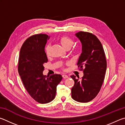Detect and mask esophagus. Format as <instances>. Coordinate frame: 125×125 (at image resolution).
<instances>
[{"label": "esophagus", "instance_id": "34e87169", "mask_svg": "<svg viewBox=\"0 0 125 125\" xmlns=\"http://www.w3.org/2000/svg\"><path fill=\"white\" fill-rule=\"evenodd\" d=\"M62 76L63 78H64V79H66V78H67L69 77V76L66 75H62Z\"/></svg>", "mask_w": 125, "mask_h": 125}]
</instances>
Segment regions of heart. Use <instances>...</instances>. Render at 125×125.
Listing matches in <instances>:
<instances>
[{
  "label": "heart",
  "instance_id": "heart-1",
  "mask_svg": "<svg viewBox=\"0 0 125 125\" xmlns=\"http://www.w3.org/2000/svg\"><path fill=\"white\" fill-rule=\"evenodd\" d=\"M59 42H60V44L62 46L63 48H65V49H70L73 43V40H72L70 38H69V37L67 36L61 37V38L59 39ZM50 51V45L49 44H48L46 45V47L45 48V52L47 56L49 55Z\"/></svg>",
  "mask_w": 125,
  "mask_h": 125
}]
</instances>
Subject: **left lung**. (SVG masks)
I'll return each mask as SVG.
<instances>
[{"instance_id": "8db88e82", "label": "left lung", "mask_w": 125, "mask_h": 125, "mask_svg": "<svg viewBox=\"0 0 125 125\" xmlns=\"http://www.w3.org/2000/svg\"><path fill=\"white\" fill-rule=\"evenodd\" d=\"M82 44V53L77 65L83 70L82 79L75 75L71 77L75 81L71 89V96L76 101L87 103L93 99L99 92L106 70L105 55L101 42L95 35L80 31L75 34Z\"/></svg>"}]
</instances>
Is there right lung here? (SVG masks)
<instances>
[{"mask_svg":"<svg viewBox=\"0 0 125 125\" xmlns=\"http://www.w3.org/2000/svg\"><path fill=\"white\" fill-rule=\"evenodd\" d=\"M50 37L45 34L29 37L22 45L18 71L25 88L36 102L45 104L55 97L56 87L62 80L61 75L43 74V65L48 61L44 48Z\"/></svg>","mask_w":125,"mask_h":125,"instance_id":"1","label":"right lung"}]
</instances>
